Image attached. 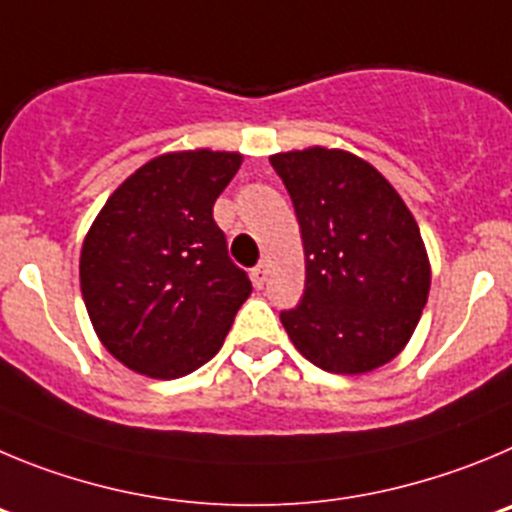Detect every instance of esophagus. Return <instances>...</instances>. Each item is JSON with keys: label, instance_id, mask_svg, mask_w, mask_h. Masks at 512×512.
<instances>
[{"label": "esophagus", "instance_id": "esophagus-1", "mask_svg": "<svg viewBox=\"0 0 512 512\" xmlns=\"http://www.w3.org/2000/svg\"><path fill=\"white\" fill-rule=\"evenodd\" d=\"M267 280V267L265 265H257L255 270H252V283L257 285V288H262Z\"/></svg>", "mask_w": 512, "mask_h": 512}]
</instances>
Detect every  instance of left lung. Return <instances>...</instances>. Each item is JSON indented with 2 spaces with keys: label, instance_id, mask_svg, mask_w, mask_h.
Returning <instances> with one entry per match:
<instances>
[{
  "label": "left lung",
  "instance_id": "8db88e82",
  "mask_svg": "<svg viewBox=\"0 0 512 512\" xmlns=\"http://www.w3.org/2000/svg\"><path fill=\"white\" fill-rule=\"evenodd\" d=\"M301 227L306 290L280 313L308 362L362 375L398 357L416 331L431 265L411 209L367 160L329 147L270 155Z\"/></svg>",
  "mask_w": 512,
  "mask_h": 512
}]
</instances>
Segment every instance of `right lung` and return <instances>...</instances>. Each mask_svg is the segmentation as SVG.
<instances>
[{
	"label": "right lung",
	"instance_id": "right-lung-1",
	"mask_svg": "<svg viewBox=\"0 0 512 512\" xmlns=\"http://www.w3.org/2000/svg\"><path fill=\"white\" fill-rule=\"evenodd\" d=\"M239 153L183 150L137 168L81 247V293L99 342L124 367L176 380L206 365L252 293L227 252L214 201Z\"/></svg>",
	"mask_w": 512,
	"mask_h": 512
}]
</instances>
